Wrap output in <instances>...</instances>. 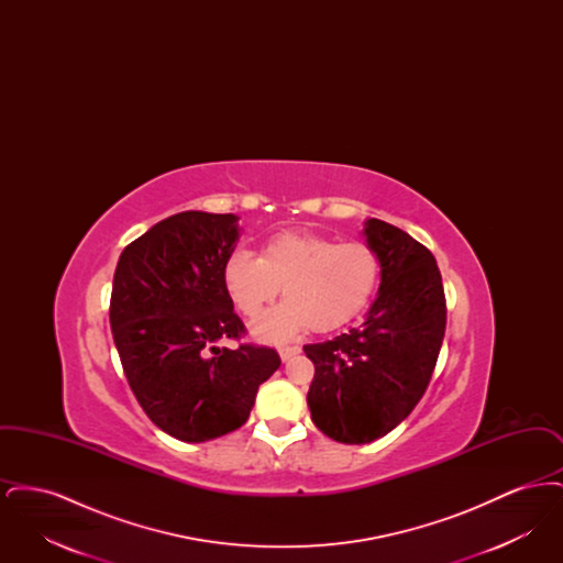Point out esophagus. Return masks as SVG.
I'll use <instances>...</instances> for the list:
<instances>
[{"label": "esophagus", "mask_w": 563, "mask_h": 563, "mask_svg": "<svg viewBox=\"0 0 563 563\" xmlns=\"http://www.w3.org/2000/svg\"><path fill=\"white\" fill-rule=\"evenodd\" d=\"M299 352H301V349H297V346H285V349L278 350L283 363H287L289 358H294L295 354H299Z\"/></svg>", "instance_id": "1"}]
</instances>
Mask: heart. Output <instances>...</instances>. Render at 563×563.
<instances>
[{
	"mask_svg": "<svg viewBox=\"0 0 563 563\" xmlns=\"http://www.w3.org/2000/svg\"><path fill=\"white\" fill-rule=\"evenodd\" d=\"M382 262L372 244L335 242L310 232H280L262 244L260 257L234 251L223 264V289L234 308L255 319L280 294L285 301L253 322L266 344L299 338L308 327L333 331L356 319L379 285Z\"/></svg>",
	"mask_w": 563,
	"mask_h": 563,
	"instance_id": "obj_1",
	"label": "heart"
}]
</instances>
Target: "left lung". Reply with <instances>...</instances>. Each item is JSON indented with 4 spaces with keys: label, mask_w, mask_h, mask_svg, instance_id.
Returning a JSON list of instances; mask_svg holds the SVG:
<instances>
[{
    "label": "left lung",
    "mask_w": 563,
    "mask_h": 563,
    "mask_svg": "<svg viewBox=\"0 0 563 563\" xmlns=\"http://www.w3.org/2000/svg\"><path fill=\"white\" fill-rule=\"evenodd\" d=\"M365 242L379 262V289L358 329L303 346L314 363L312 422L338 443L388 434L422 399L445 335V295L429 249L407 232L367 219Z\"/></svg>",
    "instance_id": "1"
}]
</instances>
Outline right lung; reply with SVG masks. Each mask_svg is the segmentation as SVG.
Instances as JSON below:
<instances>
[{
  "instance_id": "1",
  "label": "right lung",
  "mask_w": 563,
  "mask_h": 563,
  "mask_svg": "<svg viewBox=\"0 0 563 563\" xmlns=\"http://www.w3.org/2000/svg\"><path fill=\"white\" fill-rule=\"evenodd\" d=\"M239 217L184 211L131 242L115 266L109 322L126 379L166 434L205 443L241 429L276 350L219 346L244 331L223 289Z\"/></svg>"
}]
</instances>
